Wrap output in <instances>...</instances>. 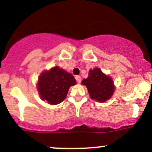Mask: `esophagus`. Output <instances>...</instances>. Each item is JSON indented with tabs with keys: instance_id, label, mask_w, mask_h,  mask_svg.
<instances>
[{
	"instance_id": "esophagus-1",
	"label": "esophagus",
	"mask_w": 152,
	"mask_h": 152,
	"mask_svg": "<svg viewBox=\"0 0 152 152\" xmlns=\"http://www.w3.org/2000/svg\"><path fill=\"white\" fill-rule=\"evenodd\" d=\"M76 82H78V83H80L81 82V81H82V79H81V76H76Z\"/></svg>"
}]
</instances>
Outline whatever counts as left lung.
<instances>
[{"label":"left lung","instance_id":"obj_1","mask_svg":"<svg viewBox=\"0 0 152 152\" xmlns=\"http://www.w3.org/2000/svg\"><path fill=\"white\" fill-rule=\"evenodd\" d=\"M82 83L87 87L90 98L99 102L110 99L114 92L112 79L104 74L99 68L90 70L88 78L83 79Z\"/></svg>","mask_w":152,"mask_h":152}]
</instances>
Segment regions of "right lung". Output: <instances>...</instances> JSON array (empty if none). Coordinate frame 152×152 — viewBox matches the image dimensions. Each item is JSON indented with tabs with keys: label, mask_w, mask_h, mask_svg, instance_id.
I'll list each match as a JSON object with an SVG mask.
<instances>
[{
	"label": "right lung",
	"mask_w": 152,
	"mask_h": 152,
	"mask_svg": "<svg viewBox=\"0 0 152 152\" xmlns=\"http://www.w3.org/2000/svg\"><path fill=\"white\" fill-rule=\"evenodd\" d=\"M76 84L73 75L56 66L40 75L37 90L42 100L58 104L66 98L70 86Z\"/></svg>",
	"instance_id": "obj_1"
}]
</instances>
